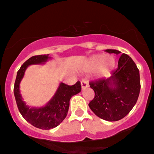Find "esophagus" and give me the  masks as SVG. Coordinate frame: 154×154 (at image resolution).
Returning <instances> with one entry per match:
<instances>
[{
  "mask_svg": "<svg viewBox=\"0 0 154 154\" xmlns=\"http://www.w3.org/2000/svg\"><path fill=\"white\" fill-rule=\"evenodd\" d=\"M88 87V82L86 81V80H82L81 81V88H82V90H85Z\"/></svg>",
  "mask_w": 154,
  "mask_h": 154,
  "instance_id": "34e87169",
  "label": "esophagus"
}]
</instances>
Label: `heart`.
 <instances>
[{
  "instance_id": "heart-1",
  "label": "heart",
  "mask_w": 154,
  "mask_h": 154,
  "mask_svg": "<svg viewBox=\"0 0 154 154\" xmlns=\"http://www.w3.org/2000/svg\"><path fill=\"white\" fill-rule=\"evenodd\" d=\"M115 66V60L111 55L96 54L91 57L86 63L88 70L98 69V75L105 76L108 74Z\"/></svg>"
}]
</instances>
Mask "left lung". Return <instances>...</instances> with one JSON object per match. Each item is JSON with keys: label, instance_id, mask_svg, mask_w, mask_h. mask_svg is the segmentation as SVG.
I'll use <instances>...</instances> for the list:
<instances>
[{"label": "left lung", "instance_id": "obj_1", "mask_svg": "<svg viewBox=\"0 0 154 154\" xmlns=\"http://www.w3.org/2000/svg\"><path fill=\"white\" fill-rule=\"evenodd\" d=\"M108 53L120 54L115 49ZM95 96L88 106L95 115L104 120L114 122L125 117L135 106L140 91V71L131 57L122 54L118 67L107 79L90 82Z\"/></svg>", "mask_w": 154, "mask_h": 154}]
</instances>
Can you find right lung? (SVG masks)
I'll return each mask as SVG.
<instances>
[{
  "label": "right lung",
  "instance_id": "right-lung-1",
  "mask_svg": "<svg viewBox=\"0 0 154 154\" xmlns=\"http://www.w3.org/2000/svg\"><path fill=\"white\" fill-rule=\"evenodd\" d=\"M51 59L49 54H41L27 60L17 73L14 86V97L23 117L31 125L43 130H49L59 125L67 116L70 99L81 91V85L79 81L73 85L60 82L54 96L44 106L35 107L26 105L20 91V84L26 70L31 65H43Z\"/></svg>",
  "mask_w": 154,
  "mask_h": 154
}]
</instances>
